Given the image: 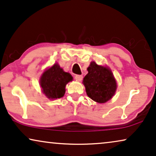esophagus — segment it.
<instances>
[{
  "label": "esophagus",
  "mask_w": 156,
  "mask_h": 156,
  "mask_svg": "<svg viewBox=\"0 0 156 156\" xmlns=\"http://www.w3.org/2000/svg\"><path fill=\"white\" fill-rule=\"evenodd\" d=\"M74 78H75V80L77 81H82L83 79V76L82 75H76L75 76H74Z\"/></svg>",
  "instance_id": "obj_1"
}]
</instances>
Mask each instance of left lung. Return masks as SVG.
I'll return each instance as SVG.
<instances>
[{
    "label": "left lung",
    "mask_w": 156,
    "mask_h": 156,
    "mask_svg": "<svg viewBox=\"0 0 156 156\" xmlns=\"http://www.w3.org/2000/svg\"><path fill=\"white\" fill-rule=\"evenodd\" d=\"M87 71L83 84L88 97L98 103H105L112 99L116 91V82L111 70L91 62Z\"/></svg>",
    "instance_id": "8db88e82"
}]
</instances>
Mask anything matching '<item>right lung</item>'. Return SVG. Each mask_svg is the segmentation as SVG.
Instances as JSON below:
<instances>
[{"label": "right lung", "instance_id": "right-lung-1", "mask_svg": "<svg viewBox=\"0 0 156 156\" xmlns=\"http://www.w3.org/2000/svg\"><path fill=\"white\" fill-rule=\"evenodd\" d=\"M71 81V74L64 72L59 65L55 64L42 74L40 82L46 97L55 99L63 97L65 93L66 84Z\"/></svg>", "mask_w": 156, "mask_h": 156}]
</instances>
